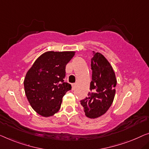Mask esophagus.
<instances>
[{"mask_svg": "<svg viewBox=\"0 0 149 149\" xmlns=\"http://www.w3.org/2000/svg\"><path fill=\"white\" fill-rule=\"evenodd\" d=\"M75 85H76V84H73L72 85V90H74L75 89Z\"/></svg>", "mask_w": 149, "mask_h": 149, "instance_id": "34e87169", "label": "esophagus"}]
</instances>
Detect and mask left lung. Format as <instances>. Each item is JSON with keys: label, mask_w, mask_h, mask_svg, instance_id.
<instances>
[{"label": "left lung", "mask_w": 149, "mask_h": 149, "mask_svg": "<svg viewBox=\"0 0 149 149\" xmlns=\"http://www.w3.org/2000/svg\"><path fill=\"white\" fill-rule=\"evenodd\" d=\"M92 70L90 89L92 92L80 101L86 116L96 118L105 114L114 101L117 80L114 71L105 57L93 52Z\"/></svg>", "instance_id": "left-lung-1"}]
</instances>
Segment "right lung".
Segmentation results:
<instances>
[{
    "instance_id": "right-lung-1",
    "label": "right lung",
    "mask_w": 149,
    "mask_h": 149,
    "mask_svg": "<svg viewBox=\"0 0 149 149\" xmlns=\"http://www.w3.org/2000/svg\"><path fill=\"white\" fill-rule=\"evenodd\" d=\"M75 53L47 52L40 55L26 72L24 80L26 98L41 116H53L60 109L62 98L72 88L63 80L65 66Z\"/></svg>"
}]
</instances>
